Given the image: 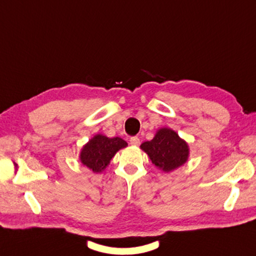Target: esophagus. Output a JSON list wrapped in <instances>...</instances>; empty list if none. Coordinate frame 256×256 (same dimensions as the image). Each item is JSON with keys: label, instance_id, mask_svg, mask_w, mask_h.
Here are the masks:
<instances>
[{"label": "esophagus", "instance_id": "obj_1", "mask_svg": "<svg viewBox=\"0 0 256 256\" xmlns=\"http://www.w3.org/2000/svg\"><path fill=\"white\" fill-rule=\"evenodd\" d=\"M130 142L133 146H138L140 145V138H138V136H133V138H130Z\"/></svg>", "mask_w": 256, "mask_h": 256}]
</instances>
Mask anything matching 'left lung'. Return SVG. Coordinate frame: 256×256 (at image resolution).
Listing matches in <instances>:
<instances>
[{"instance_id": "obj_1", "label": "left lung", "mask_w": 256, "mask_h": 256, "mask_svg": "<svg viewBox=\"0 0 256 256\" xmlns=\"http://www.w3.org/2000/svg\"><path fill=\"white\" fill-rule=\"evenodd\" d=\"M140 150L147 154L155 167L166 174L180 168L190 156L188 142L169 128L157 130L154 138L142 142Z\"/></svg>"}]
</instances>
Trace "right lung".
Here are the masks:
<instances>
[{"instance_id":"add662e5","label":"right lung","mask_w":256,"mask_h":256,"mask_svg":"<svg viewBox=\"0 0 256 256\" xmlns=\"http://www.w3.org/2000/svg\"><path fill=\"white\" fill-rule=\"evenodd\" d=\"M126 146L128 142L120 138H111L104 134H96L82 146L80 160L94 174H101L110 164L116 154Z\"/></svg>"}]
</instances>
